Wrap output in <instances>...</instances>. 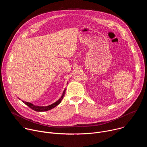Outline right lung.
Segmentation results:
<instances>
[{
  "label": "right lung",
  "instance_id": "right-lung-1",
  "mask_svg": "<svg viewBox=\"0 0 147 147\" xmlns=\"http://www.w3.org/2000/svg\"><path fill=\"white\" fill-rule=\"evenodd\" d=\"M65 92H66V90H64L63 91V95L61 96V97L57 100L56 101L55 103L51 105H49V106H47V107H38V106H35L33 104L31 103H29V102H24L23 100H22L23 102V103H24L26 105H27L28 107H30L31 109H32V110L35 111H36V112H44V111H49V110H51L52 109V108H55V107H56L57 105H58L61 102V100L63 99V98L64 95H65Z\"/></svg>",
  "mask_w": 147,
  "mask_h": 147
}]
</instances>
